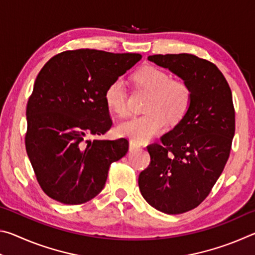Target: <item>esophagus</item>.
<instances>
[{
  "mask_svg": "<svg viewBox=\"0 0 255 255\" xmlns=\"http://www.w3.org/2000/svg\"><path fill=\"white\" fill-rule=\"evenodd\" d=\"M139 147H140V145L136 143V141H133V140L129 141V149H130V150H135V149H138Z\"/></svg>",
  "mask_w": 255,
  "mask_h": 255,
  "instance_id": "esophagus-1",
  "label": "esophagus"
}]
</instances>
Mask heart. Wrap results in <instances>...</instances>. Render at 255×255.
Wrapping results in <instances>:
<instances>
[{
  "label": "heart",
  "instance_id": "1",
  "mask_svg": "<svg viewBox=\"0 0 255 255\" xmlns=\"http://www.w3.org/2000/svg\"><path fill=\"white\" fill-rule=\"evenodd\" d=\"M135 79L141 88L150 92L145 110L147 114L136 116L118 125V132L143 143L156 136L166 126L167 119L178 123L191 105V90L182 81L171 80L167 72L152 65L141 67ZM105 100L108 108L119 116L127 114V90L123 79H116L107 86Z\"/></svg>",
  "mask_w": 255,
  "mask_h": 255
}]
</instances>
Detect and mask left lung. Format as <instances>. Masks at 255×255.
I'll use <instances>...</instances> for the list:
<instances>
[{
  "mask_svg": "<svg viewBox=\"0 0 255 255\" xmlns=\"http://www.w3.org/2000/svg\"><path fill=\"white\" fill-rule=\"evenodd\" d=\"M191 90L187 114L161 143L147 146L150 163L140 172L141 196L162 213L176 215L199 206L230 157L235 133L232 91L215 64L191 54L148 56Z\"/></svg>",
  "mask_w": 255,
  "mask_h": 255,
  "instance_id": "8db88e82",
  "label": "left lung"
}]
</instances>
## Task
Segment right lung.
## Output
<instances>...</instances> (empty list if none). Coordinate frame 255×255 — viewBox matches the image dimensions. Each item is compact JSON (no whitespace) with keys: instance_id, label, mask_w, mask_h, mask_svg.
<instances>
[{"instance_id":"1","label":"right lung","mask_w":255,"mask_h":255,"mask_svg":"<svg viewBox=\"0 0 255 255\" xmlns=\"http://www.w3.org/2000/svg\"><path fill=\"white\" fill-rule=\"evenodd\" d=\"M139 54L96 49L63 51L38 74L27 105L25 149L47 196L81 205L105 188L111 163L128 140L91 139L109 130L107 86L140 60Z\"/></svg>"}]
</instances>
